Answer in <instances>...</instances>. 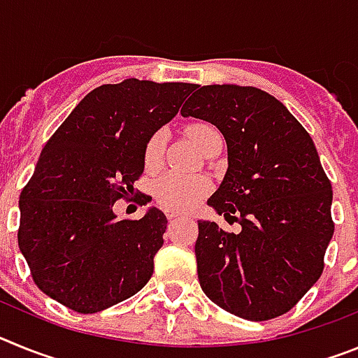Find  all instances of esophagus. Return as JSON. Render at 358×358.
I'll return each mask as SVG.
<instances>
[{"mask_svg":"<svg viewBox=\"0 0 358 358\" xmlns=\"http://www.w3.org/2000/svg\"><path fill=\"white\" fill-rule=\"evenodd\" d=\"M176 218H177V215L169 213V222H173V220H176Z\"/></svg>","mask_w":358,"mask_h":358,"instance_id":"esophagus-1","label":"esophagus"}]
</instances>
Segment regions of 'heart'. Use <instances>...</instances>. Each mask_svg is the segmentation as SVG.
<instances>
[{
	"mask_svg": "<svg viewBox=\"0 0 358 358\" xmlns=\"http://www.w3.org/2000/svg\"><path fill=\"white\" fill-rule=\"evenodd\" d=\"M211 132H215V129L208 123H195L188 127V136L199 148H202ZM163 148V132H156L145 147L143 161L147 169L159 166ZM208 192H210V182L204 177L188 176V173L164 172L152 185V194H154L156 202L170 213H186V211L194 210L199 202L206 197Z\"/></svg>",
	"mask_w": 358,
	"mask_h": 358,
	"instance_id": "b5f03b06",
	"label": "heart"
}]
</instances>
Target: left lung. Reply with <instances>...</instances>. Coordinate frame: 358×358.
<instances>
[{
    "mask_svg": "<svg viewBox=\"0 0 358 358\" xmlns=\"http://www.w3.org/2000/svg\"><path fill=\"white\" fill-rule=\"evenodd\" d=\"M182 116L213 123L227 145V172L208 199L227 233L199 220L201 289L248 321L283 315L314 285L334 235L331 185L315 145L280 100L249 85H195Z\"/></svg>",
    "mask_w": 358,
    "mask_h": 358,
    "instance_id": "obj_1",
    "label": "left lung"
}]
</instances>
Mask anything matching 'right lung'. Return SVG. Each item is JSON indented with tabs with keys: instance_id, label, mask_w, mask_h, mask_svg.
<instances>
[{
	"instance_id": "add662e5",
	"label": "right lung",
	"mask_w": 358,
	"mask_h": 358,
	"mask_svg": "<svg viewBox=\"0 0 358 358\" xmlns=\"http://www.w3.org/2000/svg\"><path fill=\"white\" fill-rule=\"evenodd\" d=\"M194 84L127 78L85 94L44 145L19 195L17 243L36 285L78 314L140 292L154 273L166 217L150 208L118 220L115 202L147 204L134 182L145 147L179 113Z\"/></svg>"
}]
</instances>
